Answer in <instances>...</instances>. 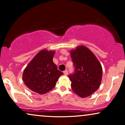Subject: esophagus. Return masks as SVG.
I'll use <instances>...</instances> for the list:
<instances>
[{
	"label": "esophagus",
	"mask_w": 125,
	"mask_h": 125,
	"mask_svg": "<svg viewBox=\"0 0 125 125\" xmlns=\"http://www.w3.org/2000/svg\"><path fill=\"white\" fill-rule=\"evenodd\" d=\"M67 73H68V72H67V70H66V71H64L63 72V74L64 75H67Z\"/></svg>",
	"instance_id": "obj_1"
}]
</instances>
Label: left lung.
Returning a JSON list of instances; mask_svg holds the SVG:
<instances>
[{"mask_svg": "<svg viewBox=\"0 0 125 125\" xmlns=\"http://www.w3.org/2000/svg\"><path fill=\"white\" fill-rule=\"evenodd\" d=\"M75 71L69 76L73 91L81 97H86L95 92L100 87L102 67L100 62L89 49L78 46L71 51Z\"/></svg>", "mask_w": 125, "mask_h": 125, "instance_id": "8db88e82", "label": "left lung"}]
</instances>
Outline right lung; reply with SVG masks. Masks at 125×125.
I'll return each instance as SVG.
<instances>
[{"mask_svg": "<svg viewBox=\"0 0 125 125\" xmlns=\"http://www.w3.org/2000/svg\"><path fill=\"white\" fill-rule=\"evenodd\" d=\"M55 51L43 49L29 63L23 73L22 79L30 90L39 94H45L56 84L63 73L53 61Z\"/></svg>", "mask_w": 125, "mask_h": 125, "instance_id": "right-lung-1", "label": "right lung"}]
</instances>
